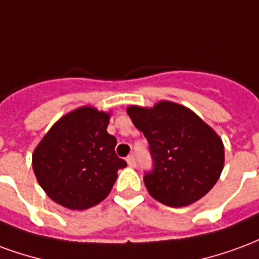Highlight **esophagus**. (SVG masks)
<instances>
[{"instance_id":"obj_1","label":"esophagus","mask_w":259,"mask_h":259,"mask_svg":"<svg viewBox=\"0 0 259 259\" xmlns=\"http://www.w3.org/2000/svg\"><path fill=\"white\" fill-rule=\"evenodd\" d=\"M126 161H127V165H129L130 168H136V165H137V161H136L135 155H129Z\"/></svg>"}]
</instances>
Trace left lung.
<instances>
[{
	"mask_svg": "<svg viewBox=\"0 0 259 259\" xmlns=\"http://www.w3.org/2000/svg\"><path fill=\"white\" fill-rule=\"evenodd\" d=\"M126 112L150 144L152 170L144 175V185L151 197L179 208L198 201L215 186L225 148L200 116L170 101L152 108L132 105Z\"/></svg>",
	"mask_w": 259,
	"mask_h": 259,
	"instance_id": "8db88e82",
	"label": "left lung"
}]
</instances>
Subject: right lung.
<instances>
[{
  "label": "right lung",
  "instance_id": "add662e5",
  "mask_svg": "<svg viewBox=\"0 0 259 259\" xmlns=\"http://www.w3.org/2000/svg\"><path fill=\"white\" fill-rule=\"evenodd\" d=\"M111 113L80 107L54 124L33 152L38 185L59 205L83 211L107 198L127 163L107 132Z\"/></svg>",
  "mask_w": 259,
  "mask_h": 259
}]
</instances>
